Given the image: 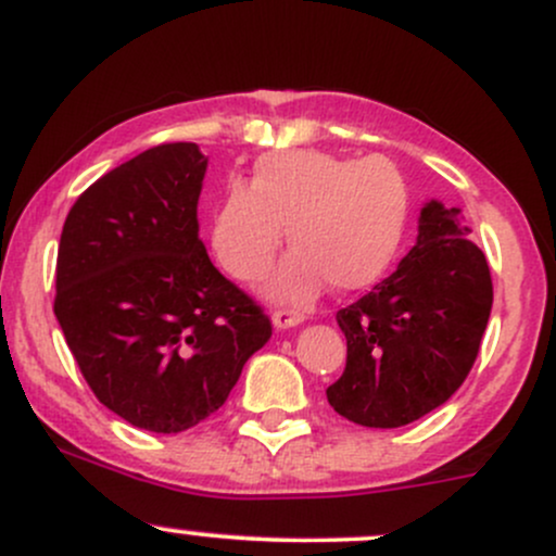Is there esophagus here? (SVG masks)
<instances>
[{
    "instance_id": "obj_1",
    "label": "esophagus",
    "mask_w": 556,
    "mask_h": 556,
    "mask_svg": "<svg viewBox=\"0 0 556 556\" xmlns=\"http://www.w3.org/2000/svg\"><path fill=\"white\" fill-rule=\"evenodd\" d=\"M303 314H300V311H292V308H277L271 314V321H274V327L277 329H290V327H298L300 321H303Z\"/></svg>"
}]
</instances>
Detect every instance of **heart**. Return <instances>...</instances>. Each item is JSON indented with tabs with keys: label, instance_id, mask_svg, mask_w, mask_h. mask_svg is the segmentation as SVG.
Segmentation results:
<instances>
[{
	"label": "heart",
	"instance_id": "b5f03b06",
	"mask_svg": "<svg viewBox=\"0 0 556 556\" xmlns=\"http://www.w3.org/2000/svg\"><path fill=\"white\" fill-rule=\"evenodd\" d=\"M410 219L402 172L384 156L361 162L324 151H274L253 167L251 185L222 198L212 225L214 256L229 277L258 282L282 245L287 256L271 292L311 303L324 285L358 292L397 258Z\"/></svg>",
	"mask_w": 556,
	"mask_h": 556
}]
</instances>
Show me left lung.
<instances>
[{"mask_svg":"<svg viewBox=\"0 0 556 556\" xmlns=\"http://www.w3.org/2000/svg\"><path fill=\"white\" fill-rule=\"evenodd\" d=\"M468 232L460 208L426 203L416 245L397 271L337 311L348 363L327 400L342 418L397 429L460 389L494 300L486 256Z\"/></svg>","mask_w":556,"mask_h":556,"instance_id":"left-lung-1","label":"left lung"}]
</instances>
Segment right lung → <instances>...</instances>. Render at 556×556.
Returning <instances> with one entry per match:
<instances>
[{
	"label": "right lung",
	"mask_w": 556,
	"mask_h": 556,
	"mask_svg": "<svg viewBox=\"0 0 556 556\" xmlns=\"http://www.w3.org/2000/svg\"><path fill=\"white\" fill-rule=\"evenodd\" d=\"M208 159L162 143L83 190L56 253L54 316L101 405L180 433L225 405L271 337L264 308L198 238Z\"/></svg>",
	"instance_id": "right-lung-1"
}]
</instances>
